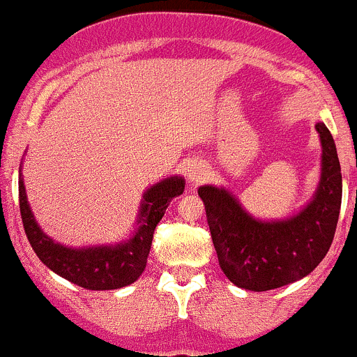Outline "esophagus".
Masks as SVG:
<instances>
[{
	"label": "esophagus",
	"mask_w": 357,
	"mask_h": 357,
	"mask_svg": "<svg viewBox=\"0 0 357 357\" xmlns=\"http://www.w3.org/2000/svg\"><path fill=\"white\" fill-rule=\"evenodd\" d=\"M206 177H208V172L203 163H192L189 167V170H187V178H189L192 183H201Z\"/></svg>",
	"instance_id": "1"
}]
</instances>
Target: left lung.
I'll list each match as a JSON object with an SVG mask.
<instances>
[{
  "label": "left lung",
  "instance_id": "8db88e82",
  "mask_svg": "<svg viewBox=\"0 0 357 357\" xmlns=\"http://www.w3.org/2000/svg\"><path fill=\"white\" fill-rule=\"evenodd\" d=\"M316 130L323 147L319 185L294 217L262 222L246 213L229 190L197 189L218 264L236 287L267 291L295 283L312 273L330 250L342 204L340 161L326 125L317 123Z\"/></svg>",
  "mask_w": 357,
  "mask_h": 357
}]
</instances>
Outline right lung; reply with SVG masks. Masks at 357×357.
Wrapping results in <instances>:
<instances>
[{"label": "right lung", "mask_w": 357, "mask_h": 357, "mask_svg": "<svg viewBox=\"0 0 357 357\" xmlns=\"http://www.w3.org/2000/svg\"><path fill=\"white\" fill-rule=\"evenodd\" d=\"M182 177H170L154 183L144 192L139 220L133 236L118 245L67 248L48 238L34 220L27 203L22 175L19 177V204L24 231L41 262L59 276L86 290H116L139 280L147 266L153 234L168 204L183 192Z\"/></svg>", "instance_id": "obj_1"}]
</instances>
